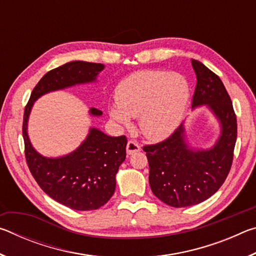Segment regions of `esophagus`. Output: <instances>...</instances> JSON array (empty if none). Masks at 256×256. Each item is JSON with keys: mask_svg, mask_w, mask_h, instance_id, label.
<instances>
[{"mask_svg": "<svg viewBox=\"0 0 256 256\" xmlns=\"http://www.w3.org/2000/svg\"><path fill=\"white\" fill-rule=\"evenodd\" d=\"M140 150H141L140 146H138L136 142H134V141H128V146H126L128 154H133L136 152H138Z\"/></svg>", "mask_w": 256, "mask_h": 256, "instance_id": "1", "label": "esophagus"}]
</instances>
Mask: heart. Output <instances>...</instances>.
I'll use <instances>...</instances> for the list:
<instances>
[{
  "mask_svg": "<svg viewBox=\"0 0 256 256\" xmlns=\"http://www.w3.org/2000/svg\"><path fill=\"white\" fill-rule=\"evenodd\" d=\"M116 105L108 112L112 120L128 128L138 116L144 136L152 141L170 136L178 128L190 102V84L180 73L142 70L124 78L116 86Z\"/></svg>",
  "mask_w": 256,
  "mask_h": 256,
  "instance_id": "1",
  "label": "heart"
}]
</instances>
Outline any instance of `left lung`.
<instances>
[{"label":"left lung","mask_w":256,"mask_h":256,"mask_svg":"<svg viewBox=\"0 0 256 256\" xmlns=\"http://www.w3.org/2000/svg\"><path fill=\"white\" fill-rule=\"evenodd\" d=\"M192 66L196 74L192 107L206 105L219 120V138L209 149L192 148L180 124L164 141L144 146L151 190L174 208L198 204L220 188L230 170L237 138L236 115L222 81L200 60H192Z\"/></svg>","instance_id":"left-lung-1"}]
</instances>
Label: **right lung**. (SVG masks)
<instances>
[{"label": "right lung", "mask_w": 256, "mask_h": 256, "mask_svg": "<svg viewBox=\"0 0 256 256\" xmlns=\"http://www.w3.org/2000/svg\"><path fill=\"white\" fill-rule=\"evenodd\" d=\"M104 68L100 63L73 60L47 72L34 88L24 108L22 136L30 172L47 196L73 210L99 209L112 196L116 174L126 157V138L110 136L90 128L86 140L74 151L63 157L48 158L38 154L30 142L28 120L34 102L42 94L94 82ZM89 114L102 116V112L92 107Z\"/></svg>", "instance_id": "right-lung-1"}]
</instances>
